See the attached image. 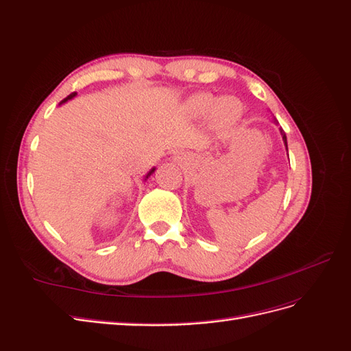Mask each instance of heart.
<instances>
[{
  "label": "heart",
  "instance_id": "b5f03b06",
  "mask_svg": "<svg viewBox=\"0 0 351 351\" xmlns=\"http://www.w3.org/2000/svg\"><path fill=\"white\" fill-rule=\"evenodd\" d=\"M187 108L196 117H206L212 112V119L221 127H227L236 123L241 112L239 101L232 98H224L218 101L214 95L206 92L197 93L190 98Z\"/></svg>",
  "mask_w": 351,
  "mask_h": 351
}]
</instances>
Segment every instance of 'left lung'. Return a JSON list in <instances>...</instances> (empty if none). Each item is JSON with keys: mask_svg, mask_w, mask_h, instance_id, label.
Returning a JSON list of instances; mask_svg holds the SVG:
<instances>
[{"mask_svg": "<svg viewBox=\"0 0 351 351\" xmlns=\"http://www.w3.org/2000/svg\"><path fill=\"white\" fill-rule=\"evenodd\" d=\"M281 136H282V141H284V143L287 145V136H285V132H284V130H281Z\"/></svg>", "mask_w": 351, "mask_h": 351, "instance_id": "obj_1", "label": "left lung"}]
</instances>
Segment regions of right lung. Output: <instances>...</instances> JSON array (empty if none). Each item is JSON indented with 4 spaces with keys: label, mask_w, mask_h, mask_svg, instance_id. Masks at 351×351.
Returning <instances> with one entry per match:
<instances>
[{
    "label": "right lung",
    "mask_w": 351,
    "mask_h": 351,
    "mask_svg": "<svg viewBox=\"0 0 351 351\" xmlns=\"http://www.w3.org/2000/svg\"><path fill=\"white\" fill-rule=\"evenodd\" d=\"M76 95H77V93H76V92H73V93H70V95H69V97H67V98H66V99H62V101H61V104H62V102H66V101H67V99H71V98H73V97H76ZM152 173H154V169H152V171H151V173H149V174H147V176H151V174H152ZM147 176H146V177H147Z\"/></svg>",
    "instance_id": "obj_1"
}]
</instances>
